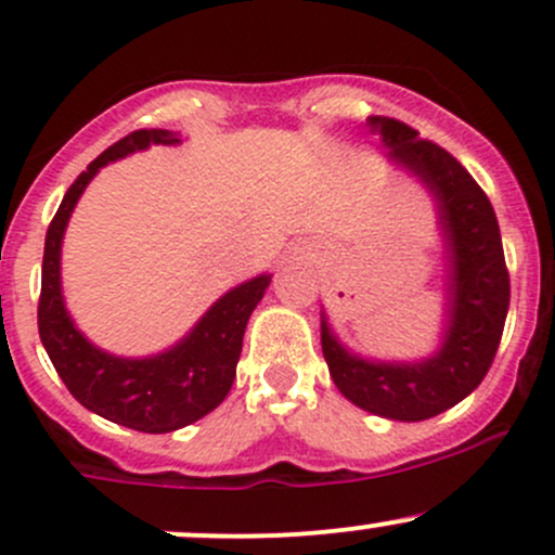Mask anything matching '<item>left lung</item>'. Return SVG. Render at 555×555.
Instances as JSON below:
<instances>
[{
	"label": "left lung",
	"instance_id": "obj_1",
	"mask_svg": "<svg viewBox=\"0 0 555 555\" xmlns=\"http://www.w3.org/2000/svg\"><path fill=\"white\" fill-rule=\"evenodd\" d=\"M391 164L422 179L438 204L449 257V324L443 344L418 362L362 360L338 344L322 317V351L346 400L395 422H424L462 402L489 373L511 306V276L494 206L469 171L416 128L367 117Z\"/></svg>",
	"mask_w": 555,
	"mask_h": 555
}]
</instances>
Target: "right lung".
<instances>
[{
    "label": "right lung",
    "instance_id": "1",
    "mask_svg": "<svg viewBox=\"0 0 555 555\" xmlns=\"http://www.w3.org/2000/svg\"><path fill=\"white\" fill-rule=\"evenodd\" d=\"M177 142V133L164 128H142L104 150L75 179L44 236L37 309L39 338L72 397L109 422L153 435L188 427L225 400L236 378L246 322L266 295L271 276L262 273L222 295L171 349L144 360H128L93 346L72 322L61 295V242L82 190L102 166L147 150L150 144Z\"/></svg>",
    "mask_w": 555,
    "mask_h": 555
}]
</instances>
